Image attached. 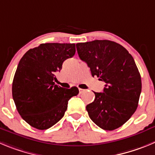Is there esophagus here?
Masks as SVG:
<instances>
[{
  "label": "esophagus",
  "instance_id": "34e87169",
  "mask_svg": "<svg viewBox=\"0 0 155 155\" xmlns=\"http://www.w3.org/2000/svg\"><path fill=\"white\" fill-rule=\"evenodd\" d=\"M85 91V89H80V88H79V93H82V92H84Z\"/></svg>",
  "mask_w": 155,
  "mask_h": 155
}]
</instances>
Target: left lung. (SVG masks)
<instances>
[{
    "instance_id": "obj_1",
    "label": "left lung",
    "mask_w": 155,
    "mask_h": 155,
    "mask_svg": "<svg viewBox=\"0 0 155 155\" xmlns=\"http://www.w3.org/2000/svg\"><path fill=\"white\" fill-rule=\"evenodd\" d=\"M78 54L90 68L92 76L105 82L103 92L86 105L95 125L112 131L129 119L138 108L141 79L132 56L121 45L110 40L76 44Z\"/></svg>"
}]
</instances>
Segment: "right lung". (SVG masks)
I'll return each mask as SVG.
<instances>
[{"instance_id": "1", "label": "right lung", "mask_w": 155, "mask_h": 155, "mask_svg": "<svg viewBox=\"0 0 155 155\" xmlns=\"http://www.w3.org/2000/svg\"><path fill=\"white\" fill-rule=\"evenodd\" d=\"M75 53V43H42L21 59L12 95L17 112L30 126L45 130L54 125L64 115L68 101L79 94L76 86L65 89L53 82L63 62Z\"/></svg>"}]
</instances>
